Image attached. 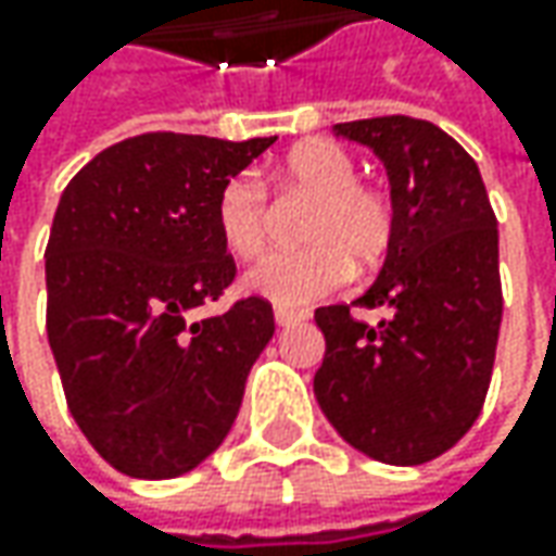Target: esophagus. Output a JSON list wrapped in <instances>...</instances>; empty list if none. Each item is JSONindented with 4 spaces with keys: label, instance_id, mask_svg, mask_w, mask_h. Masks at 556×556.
<instances>
[{
    "label": "esophagus",
    "instance_id": "34e87169",
    "mask_svg": "<svg viewBox=\"0 0 556 556\" xmlns=\"http://www.w3.org/2000/svg\"><path fill=\"white\" fill-rule=\"evenodd\" d=\"M306 318H309V312L306 309L275 306V321H278V328H290V325H296V321H306Z\"/></svg>",
    "mask_w": 556,
    "mask_h": 556
}]
</instances>
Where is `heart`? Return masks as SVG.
<instances>
[{
  "label": "heart",
  "instance_id": "heart-1",
  "mask_svg": "<svg viewBox=\"0 0 556 556\" xmlns=\"http://www.w3.org/2000/svg\"><path fill=\"white\" fill-rule=\"evenodd\" d=\"M278 185L312 198L300 225L306 247L260 260L244 278L250 293L278 306H303L340 288L350 263L374 266L393 244V203L380 188L355 179L353 154L337 141L293 144L278 163ZM216 231L238 260H253L266 247L268 198L253 173L225 179L216 198Z\"/></svg>",
  "mask_w": 556,
  "mask_h": 556
}]
</instances>
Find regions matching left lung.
Instances as JSON below:
<instances>
[{"label":"left lung","mask_w":556,"mask_h":556,"mask_svg":"<svg viewBox=\"0 0 556 556\" xmlns=\"http://www.w3.org/2000/svg\"><path fill=\"white\" fill-rule=\"evenodd\" d=\"M387 166L395 231L383 268L353 306L387 309L365 325L350 306L315 309L325 358L315 399L333 430L383 464H427L480 417L498 328V219L480 166L427 119L337 123Z\"/></svg>","instance_id":"obj_1"}]
</instances>
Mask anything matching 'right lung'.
<instances>
[{
    "instance_id": "1",
    "label": "right lung",
    "mask_w": 556,
    "mask_h": 556,
    "mask_svg": "<svg viewBox=\"0 0 556 556\" xmlns=\"http://www.w3.org/2000/svg\"><path fill=\"white\" fill-rule=\"evenodd\" d=\"M271 141L144 132L104 148L61 194L49 346L83 437L126 477L173 480L210 458L275 333L263 296L188 321L235 281L219 188Z\"/></svg>"
}]
</instances>
